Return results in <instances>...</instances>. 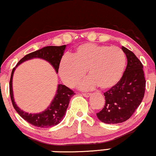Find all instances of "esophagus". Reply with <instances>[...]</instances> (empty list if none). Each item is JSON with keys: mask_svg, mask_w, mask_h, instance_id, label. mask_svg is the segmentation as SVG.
<instances>
[{"mask_svg": "<svg viewBox=\"0 0 156 156\" xmlns=\"http://www.w3.org/2000/svg\"><path fill=\"white\" fill-rule=\"evenodd\" d=\"M90 93H82V96L85 97V98H88V97L90 96Z\"/></svg>", "mask_w": 156, "mask_h": 156, "instance_id": "34e87169", "label": "esophagus"}]
</instances>
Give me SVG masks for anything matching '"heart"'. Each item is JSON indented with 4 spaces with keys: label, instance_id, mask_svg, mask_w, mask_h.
Returning a JSON list of instances; mask_svg holds the SVG:
<instances>
[{
    "label": "heart",
    "instance_id": "1",
    "mask_svg": "<svg viewBox=\"0 0 156 156\" xmlns=\"http://www.w3.org/2000/svg\"><path fill=\"white\" fill-rule=\"evenodd\" d=\"M126 66V55L119 47L83 44L76 47L72 57L62 58L59 74L66 85L74 87L87 71L90 77L80 84V89L88 90L98 85L101 89L109 90L120 81Z\"/></svg>",
    "mask_w": 156,
    "mask_h": 156
}]
</instances>
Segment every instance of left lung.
<instances>
[{
	"label": "left lung",
	"instance_id": "1",
	"mask_svg": "<svg viewBox=\"0 0 156 156\" xmlns=\"http://www.w3.org/2000/svg\"><path fill=\"white\" fill-rule=\"evenodd\" d=\"M122 49L127 58V66L116 86L104 93L105 105L96 114L101 122L117 124L129 120L144 98L145 78L143 66L133 53L126 47Z\"/></svg>",
	"mask_w": 156,
	"mask_h": 156
}]
</instances>
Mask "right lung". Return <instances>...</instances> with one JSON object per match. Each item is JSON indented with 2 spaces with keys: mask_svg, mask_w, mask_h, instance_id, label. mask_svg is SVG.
Instances as JSON below:
<instances>
[{
  "mask_svg": "<svg viewBox=\"0 0 156 156\" xmlns=\"http://www.w3.org/2000/svg\"><path fill=\"white\" fill-rule=\"evenodd\" d=\"M66 47V45L60 46V47L47 46L37 51L31 52L30 54H27L18 62L15 68H14L12 71L10 82H9V90H10L11 100H12L13 107L16 112L24 120L36 127L51 128L60 123L65 116L71 98L75 93L66 86L59 84L58 85L55 96L51 102L50 105L44 111L39 113H34V114L26 112L20 109L14 101L12 87V80L14 71L16 68L23 62L34 59V58H41L50 63L55 69L56 73H58L59 64L63 55Z\"/></svg>",
  "mask_w": 156,
  "mask_h": 156,
  "instance_id": "obj_1",
  "label": "right lung"
}]
</instances>
